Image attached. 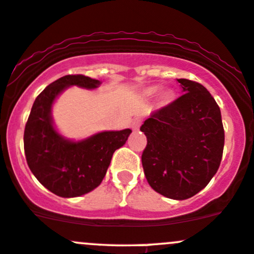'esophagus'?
Wrapping results in <instances>:
<instances>
[{
	"label": "esophagus",
	"mask_w": 254,
	"mask_h": 254,
	"mask_svg": "<svg viewBox=\"0 0 254 254\" xmlns=\"http://www.w3.org/2000/svg\"><path fill=\"white\" fill-rule=\"evenodd\" d=\"M140 124H142V121H140L139 119H134V120H133V121H132L133 130H138V129H139Z\"/></svg>",
	"instance_id": "34e87169"
}]
</instances>
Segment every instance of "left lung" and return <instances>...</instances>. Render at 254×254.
<instances>
[{
	"label": "left lung",
	"instance_id": "obj_1",
	"mask_svg": "<svg viewBox=\"0 0 254 254\" xmlns=\"http://www.w3.org/2000/svg\"><path fill=\"white\" fill-rule=\"evenodd\" d=\"M184 95L153 112L140 127L146 135L142 164L146 181L164 197L184 200L210 182L224 150L221 112L202 84L177 79Z\"/></svg>",
	"mask_w": 254,
	"mask_h": 254
}]
</instances>
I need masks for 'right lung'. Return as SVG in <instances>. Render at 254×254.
Here are the masks:
<instances>
[{
    "instance_id": "obj_1",
    "label": "right lung",
    "mask_w": 254,
    "mask_h": 254,
    "mask_svg": "<svg viewBox=\"0 0 254 254\" xmlns=\"http://www.w3.org/2000/svg\"><path fill=\"white\" fill-rule=\"evenodd\" d=\"M100 80L77 74L64 75L48 85L35 99L24 129V151L34 176L59 197L74 198L95 190L105 177L115 150L132 133L103 130L80 140L57 130L52 117L56 99L69 87L96 89Z\"/></svg>"
}]
</instances>
